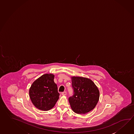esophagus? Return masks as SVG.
I'll return each instance as SVG.
<instances>
[{
  "label": "esophagus",
  "instance_id": "34e87169",
  "mask_svg": "<svg viewBox=\"0 0 134 134\" xmlns=\"http://www.w3.org/2000/svg\"><path fill=\"white\" fill-rule=\"evenodd\" d=\"M66 94H67L66 92H63V93H62V94L63 96H65V95H66Z\"/></svg>",
  "mask_w": 134,
  "mask_h": 134
}]
</instances>
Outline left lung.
I'll list each match as a JSON object with an SVG mask.
<instances>
[{"label": "left lung", "mask_w": 134, "mask_h": 134, "mask_svg": "<svg viewBox=\"0 0 134 134\" xmlns=\"http://www.w3.org/2000/svg\"><path fill=\"white\" fill-rule=\"evenodd\" d=\"M74 94L69 102L74 112L85 114L94 108L99 99L97 87L91 80L82 77H71Z\"/></svg>", "instance_id": "8db88e82"}]
</instances>
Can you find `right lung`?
Returning <instances> with one entry per match:
<instances>
[{"label": "right lung", "instance_id": "obj_1", "mask_svg": "<svg viewBox=\"0 0 134 134\" xmlns=\"http://www.w3.org/2000/svg\"><path fill=\"white\" fill-rule=\"evenodd\" d=\"M53 74H45L33 82L29 90L30 100L35 107L48 111L54 107L59 98L57 85Z\"/></svg>", "mask_w": 134, "mask_h": 134}]
</instances>
